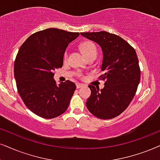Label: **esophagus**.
I'll return each instance as SVG.
<instances>
[{"instance_id":"1","label":"esophagus","mask_w":160,"mask_h":160,"mask_svg":"<svg viewBox=\"0 0 160 160\" xmlns=\"http://www.w3.org/2000/svg\"><path fill=\"white\" fill-rule=\"evenodd\" d=\"M77 88H82V87H83L85 85L82 84V83H77Z\"/></svg>"}]
</instances>
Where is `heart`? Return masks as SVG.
I'll return each mask as SVG.
<instances>
[{
	"label": "heart",
	"instance_id": "b5f03b06",
	"mask_svg": "<svg viewBox=\"0 0 160 160\" xmlns=\"http://www.w3.org/2000/svg\"><path fill=\"white\" fill-rule=\"evenodd\" d=\"M80 48H81L82 52H83V54H85V56L86 58H88L90 56H97V54H98V49H97L96 46L93 43L90 41H85L81 44L80 46ZM68 50L64 52V55H63V58L64 60H66L68 58Z\"/></svg>",
	"mask_w": 160,
	"mask_h": 160
}]
</instances>
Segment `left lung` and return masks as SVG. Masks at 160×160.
Returning a JSON list of instances; mask_svg holds the SVG:
<instances>
[{
	"mask_svg": "<svg viewBox=\"0 0 160 160\" xmlns=\"http://www.w3.org/2000/svg\"><path fill=\"white\" fill-rule=\"evenodd\" d=\"M80 35L98 43L103 59L100 78L105 86L89 85L92 94L87 99L88 110L103 120L114 118L128 108L140 81V68L134 48L120 36L109 32H81Z\"/></svg>",
	"mask_w": 160,
	"mask_h": 160,
	"instance_id": "obj_1",
	"label": "left lung"
}]
</instances>
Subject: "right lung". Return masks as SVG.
<instances>
[{"label": "right lung", "mask_w": 160, "mask_h": 160, "mask_svg": "<svg viewBox=\"0 0 160 160\" xmlns=\"http://www.w3.org/2000/svg\"><path fill=\"white\" fill-rule=\"evenodd\" d=\"M79 32L49 28L32 34L20 48L14 65L16 86L23 102L34 114L52 119L66 112L76 85H57L54 71L61 68L68 43Z\"/></svg>", "instance_id": "1"}]
</instances>
